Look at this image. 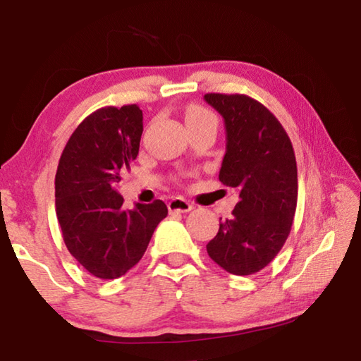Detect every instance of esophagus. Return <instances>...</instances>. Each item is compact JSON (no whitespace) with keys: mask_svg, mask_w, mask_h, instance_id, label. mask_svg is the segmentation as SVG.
<instances>
[{"mask_svg":"<svg viewBox=\"0 0 361 361\" xmlns=\"http://www.w3.org/2000/svg\"><path fill=\"white\" fill-rule=\"evenodd\" d=\"M170 213H188L192 210V205L183 197H175L167 204Z\"/></svg>","mask_w":361,"mask_h":361,"instance_id":"obj_1","label":"esophagus"}]
</instances>
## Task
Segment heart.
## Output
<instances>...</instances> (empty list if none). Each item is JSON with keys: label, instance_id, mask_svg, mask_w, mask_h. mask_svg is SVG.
<instances>
[{"label": "heart", "instance_id": "b5f03b06", "mask_svg": "<svg viewBox=\"0 0 361 361\" xmlns=\"http://www.w3.org/2000/svg\"><path fill=\"white\" fill-rule=\"evenodd\" d=\"M186 126L189 124H202V122H216L215 116H213L209 109L202 106H191L186 111Z\"/></svg>", "mask_w": 361, "mask_h": 361}]
</instances>
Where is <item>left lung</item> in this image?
<instances>
[{"label":"left lung","mask_w":361,"mask_h":361,"mask_svg":"<svg viewBox=\"0 0 361 361\" xmlns=\"http://www.w3.org/2000/svg\"><path fill=\"white\" fill-rule=\"evenodd\" d=\"M223 116L226 154L219 181L239 189L232 218L219 223L207 253L234 276L259 272L288 237L298 202V169L282 124L247 95L207 94Z\"/></svg>","instance_id":"obj_1"}]
</instances>
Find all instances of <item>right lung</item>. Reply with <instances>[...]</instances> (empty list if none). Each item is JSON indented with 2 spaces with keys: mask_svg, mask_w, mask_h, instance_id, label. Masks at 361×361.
Listing matches in <instances>:
<instances>
[{
  "mask_svg": "<svg viewBox=\"0 0 361 361\" xmlns=\"http://www.w3.org/2000/svg\"><path fill=\"white\" fill-rule=\"evenodd\" d=\"M143 133L137 105L106 106L73 132L56 175V212L68 252L94 277L124 276L145 255L167 216L162 200L122 207L121 173L135 161Z\"/></svg>",
  "mask_w": 361,
  "mask_h": 361,
  "instance_id": "1",
  "label": "right lung"
}]
</instances>
